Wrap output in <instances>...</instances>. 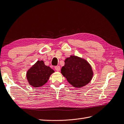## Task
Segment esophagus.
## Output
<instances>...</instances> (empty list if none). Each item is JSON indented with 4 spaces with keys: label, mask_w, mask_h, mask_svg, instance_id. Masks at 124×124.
I'll use <instances>...</instances> for the list:
<instances>
[{
    "label": "esophagus",
    "mask_w": 124,
    "mask_h": 124,
    "mask_svg": "<svg viewBox=\"0 0 124 124\" xmlns=\"http://www.w3.org/2000/svg\"><path fill=\"white\" fill-rule=\"evenodd\" d=\"M60 66H56V67H55V69L57 71H59L60 70Z\"/></svg>",
    "instance_id": "34e87169"
}]
</instances>
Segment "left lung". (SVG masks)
<instances>
[{
	"label": "left lung",
	"instance_id": "left-lung-1",
	"mask_svg": "<svg viewBox=\"0 0 124 124\" xmlns=\"http://www.w3.org/2000/svg\"><path fill=\"white\" fill-rule=\"evenodd\" d=\"M61 73L69 83L80 88L89 83L93 76L91 66L86 60L77 56H70L65 61Z\"/></svg>",
	"mask_w": 124,
	"mask_h": 124
}]
</instances>
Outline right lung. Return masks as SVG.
Wrapping results in <instances>:
<instances>
[{
	"instance_id": "1",
	"label": "right lung",
	"mask_w": 124,
	"mask_h": 124,
	"mask_svg": "<svg viewBox=\"0 0 124 124\" xmlns=\"http://www.w3.org/2000/svg\"><path fill=\"white\" fill-rule=\"evenodd\" d=\"M54 72L49 66L45 65L43 61H38L27 71L26 77L30 85L38 87L46 84Z\"/></svg>"
}]
</instances>
